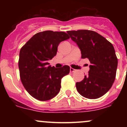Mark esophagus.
Instances as JSON below:
<instances>
[{"instance_id":"obj_1","label":"esophagus","mask_w":127,"mask_h":127,"mask_svg":"<svg viewBox=\"0 0 127 127\" xmlns=\"http://www.w3.org/2000/svg\"><path fill=\"white\" fill-rule=\"evenodd\" d=\"M76 70L75 69H74V68H70V72L71 73H73V72H75V71Z\"/></svg>"}]
</instances>
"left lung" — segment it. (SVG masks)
Listing matches in <instances>:
<instances>
[{
    "label": "left lung",
    "instance_id": "1",
    "mask_svg": "<svg viewBox=\"0 0 127 127\" xmlns=\"http://www.w3.org/2000/svg\"><path fill=\"white\" fill-rule=\"evenodd\" d=\"M67 33L81 49L82 59H88V75L76 83L77 91L85 98L95 99L110 90L114 82L118 66L114 47L103 36L88 30Z\"/></svg>",
    "mask_w": 127,
    "mask_h": 127
}]
</instances>
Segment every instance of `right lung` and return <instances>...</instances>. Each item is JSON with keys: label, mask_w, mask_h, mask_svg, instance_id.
<instances>
[{"label": "right lung", "mask_w": 127, "mask_h": 127, "mask_svg": "<svg viewBox=\"0 0 127 127\" xmlns=\"http://www.w3.org/2000/svg\"><path fill=\"white\" fill-rule=\"evenodd\" d=\"M69 38L64 32H39L20 49V79L26 91L34 98L46 101L59 93L62 79L69 73L70 67L55 68L49 65L48 61L56 55L59 43Z\"/></svg>", "instance_id": "1"}]
</instances>
